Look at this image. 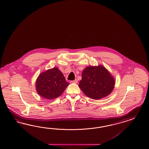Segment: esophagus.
Listing matches in <instances>:
<instances>
[{
  "instance_id": "1",
  "label": "esophagus",
  "mask_w": 149,
  "mask_h": 149,
  "mask_svg": "<svg viewBox=\"0 0 149 149\" xmlns=\"http://www.w3.org/2000/svg\"><path fill=\"white\" fill-rule=\"evenodd\" d=\"M70 82H71V83H75V84H77V79H75V80L71 81Z\"/></svg>"
}]
</instances>
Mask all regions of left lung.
Segmentation results:
<instances>
[{
  "label": "left lung",
  "instance_id": "obj_1",
  "mask_svg": "<svg viewBox=\"0 0 149 149\" xmlns=\"http://www.w3.org/2000/svg\"><path fill=\"white\" fill-rule=\"evenodd\" d=\"M116 80L102 65L86 67L82 73L79 87L86 96L99 100L109 95L114 88Z\"/></svg>",
  "mask_w": 149,
  "mask_h": 149
}]
</instances>
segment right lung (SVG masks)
Here are the masks:
<instances>
[{
  "instance_id": "1",
  "label": "right lung",
  "mask_w": 149,
  "mask_h": 149,
  "mask_svg": "<svg viewBox=\"0 0 149 149\" xmlns=\"http://www.w3.org/2000/svg\"><path fill=\"white\" fill-rule=\"evenodd\" d=\"M69 85L58 68L41 72L36 81V89L41 97L52 100L60 97Z\"/></svg>"
}]
</instances>
